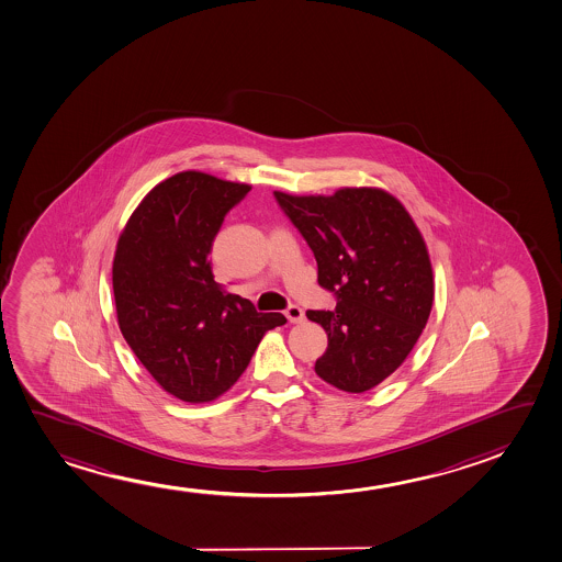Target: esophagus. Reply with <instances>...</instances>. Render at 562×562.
Returning <instances> with one entry per match:
<instances>
[{
    "mask_svg": "<svg viewBox=\"0 0 562 562\" xmlns=\"http://www.w3.org/2000/svg\"><path fill=\"white\" fill-rule=\"evenodd\" d=\"M285 316L291 324H302V322L306 319V316H304V310H302L301 306H294V304L285 310Z\"/></svg>",
    "mask_w": 562,
    "mask_h": 562,
    "instance_id": "obj_1",
    "label": "esophagus"
}]
</instances>
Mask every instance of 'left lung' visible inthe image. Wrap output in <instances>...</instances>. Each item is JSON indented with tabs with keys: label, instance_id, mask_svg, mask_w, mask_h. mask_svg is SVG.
<instances>
[{
	"label": "left lung",
	"instance_id": "8db88e82",
	"mask_svg": "<svg viewBox=\"0 0 562 562\" xmlns=\"http://www.w3.org/2000/svg\"><path fill=\"white\" fill-rule=\"evenodd\" d=\"M273 194L314 252L317 283L337 296L335 310L306 312L327 333L316 373L347 393L370 391L411 355L434 306L424 237L385 190Z\"/></svg>",
	"mask_w": 562,
	"mask_h": 562
}]
</instances>
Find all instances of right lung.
Masks as SVG:
<instances>
[{"instance_id":"right-lung-1","label":"right lung","mask_w":562,"mask_h":562,"mask_svg":"<svg viewBox=\"0 0 562 562\" xmlns=\"http://www.w3.org/2000/svg\"><path fill=\"white\" fill-rule=\"evenodd\" d=\"M250 184L182 171L143 198L119 235L113 296L119 329L169 395L210 403L250 364L266 331L286 324L215 283L210 252Z\"/></svg>"}]
</instances>
